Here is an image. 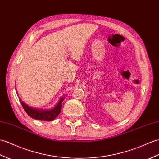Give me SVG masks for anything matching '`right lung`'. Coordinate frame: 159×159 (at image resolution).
Returning <instances> with one entry per match:
<instances>
[{"mask_svg":"<svg viewBox=\"0 0 159 159\" xmlns=\"http://www.w3.org/2000/svg\"><path fill=\"white\" fill-rule=\"evenodd\" d=\"M64 98H61L57 104L53 109L49 110H41L32 108L25 104L24 102L21 101L20 99V100L25 112L30 117L36 120L51 121L55 119L58 116V114L60 113L62 106V102L64 101Z\"/></svg>","mask_w":159,"mask_h":159,"instance_id":"1","label":"right lung"}]
</instances>
